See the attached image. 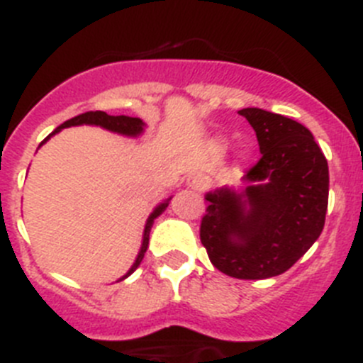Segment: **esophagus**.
<instances>
[{
  "mask_svg": "<svg viewBox=\"0 0 363 363\" xmlns=\"http://www.w3.org/2000/svg\"><path fill=\"white\" fill-rule=\"evenodd\" d=\"M204 186H206V180H204V177H201V174H190V177L186 178V189L201 192V190H204Z\"/></svg>",
  "mask_w": 363,
  "mask_h": 363,
  "instance_id": "esophagus-1",
  "label": "esophagus"
}]
</instances>
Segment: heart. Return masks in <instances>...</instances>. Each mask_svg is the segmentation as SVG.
<instances>
[{"instance_id":"1","label":"heart","mask_w":363,"mask_h":363,"mask_svg":"<svg viewBox=\"0 0 363 363\" xmlns=\"http://www.w3.org/2000/svg\"><path fill=\"white\" fill-rule=\"evenodd\" d=\"M220 146H224V143H220ZM245 155H249V152H245Z\"/></svg>"}]
</instances>
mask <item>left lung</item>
Segmentation results:
<instances>
[{
	"label": "left lung",
	"instance_id": "left-lung-1",
	"mask_svg": "<svg viewBox=\"0 0 363 363\" xmlns=\"http://www.w3.org/2000/svg\"><path fill=\"white\" fill-rule=\"evenodd\" d=\"M261 159L243 185L206 192L201 243L222 274L259 281L284 274L314 245L328 208V162L302 123L270 111H238Z\"/></svg>",
	"mask_w": 363,
	"mask_h": 363
}]
</instances>
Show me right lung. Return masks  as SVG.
Returning <instances> with one entry per match:
<instances>
[{
  "label": "right lung",
  "mask_w": 363,
  "mask_h": 363,
  "mask_svg": "<svg viewBox=\"0 0 363 363\" xmlns=\"http://www.w3.org/2000/svg\"><path fill=\"white\" fill-rule=\"evenodd\" d=\"M77 125H93V127L106 128V130L114 132V134H120V135H127V138H138V135H141L143 132H145V127H146V123L141 120V118L123 116V114H121V116H111V114L104 113V111H89V113L79 114V116H75V118H72V120H67L65 123H61L58 128H55V132H52V134H49L48 138L40 143V146L45 145V143H48L52 135L58 134V132L63 130V128L77 127ZM40 146H38V148H40ZM169 201H171V197L169 199L162 201V203H159L155 208H153L152 213H150L148 220H146V225H145V233H143V242H141V249H139V252H138V257H135V261H134V264L130 267V270H128L127 274L120 279V281H123V279H127L128 275L134 274L135 268L141 264L146 249H148L150 231H152L153 222H155L157 217H160V215L166 211V208L169 206Z\"/></svg>",
  "instance_id": "1"
}]
</instances>
